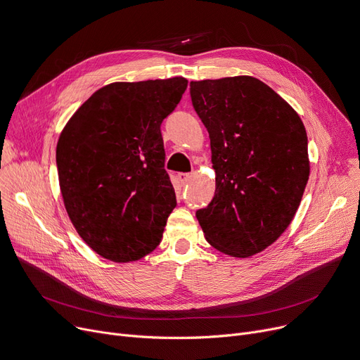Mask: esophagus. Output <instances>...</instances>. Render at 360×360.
I'll return each mask as SVG.
<instances>
[{
    "label": "esophagus",
    "mask_w": 360,
    "mask_h": 360,
    "mask_svg": "<svg viewBox=\"0 0 360 360\" xmlns=\"http://www.w3.org/2000/svg\"><path fill=\"white\" fill-rule=\"evenodd\" d=\"M191 174H184V172H181V174H178V179H179V182L182 184V185H185V184H188L191 181Z\"/></svg>",
    "instance_id": "1"
}]
</instances>
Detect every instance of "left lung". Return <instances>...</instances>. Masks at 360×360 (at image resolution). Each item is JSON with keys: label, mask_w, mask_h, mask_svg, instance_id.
Masks as SVG:
<instances>
[{"label": "left lung", "mask_w": 360, "mask_h": 360, "mask_svg": "<svg viewBox=\"0 0 360 360\" xmlns=\"http://www.w3.org/2000/svg\"><path fill=\"white\" fill-rule=\"evenodd\" d=\"M209 131L216 193L195 216L212 247L251 257L288 229L309 178L308 137L293 108L250 75L191 82Z\"/></svg>", "instance_id": "left-lung-1"}]
</instances>
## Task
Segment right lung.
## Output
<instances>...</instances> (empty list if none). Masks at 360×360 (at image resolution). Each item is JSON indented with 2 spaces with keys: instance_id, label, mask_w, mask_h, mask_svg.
Wrapping results in <instances>:
<instances>
[{
  "instance_id": "obj_1",
  "label": "right lung",
  "mask_w": 360,
  "mask_h": 360,
  "mask_svg": "<svg viewBox=\"0 0 360 360\" xmlns=\"http://www.w3.org/2000/svg\"><path fill=\"white\" fill-rule=\"evenodd\" d=\"M184 77L112 83L74 113L56 144L65 210L101 257L129 262L162 240L175 190L160 125L181 102Z\"/></svg>"
}]
</instances>
